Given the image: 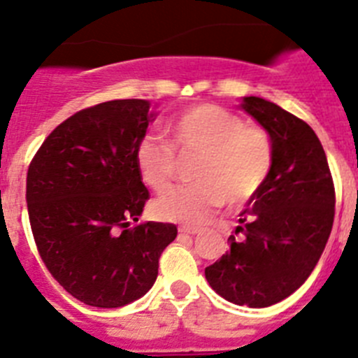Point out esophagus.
Here are the masks:
<instances>
[{
  "mask_svg": "<svg viewBox=\"0 0 358 358\" xmlns=\"http://www.w3.org/2000/svg\"><path fill=\"white\" fill-rule=\"evenodd\" d=\"M201 232V229H193V227H179V234H186V236H195Z\"/></svg>",
  "mask_w": 358,
  "mask_h": 358,
  "instance_id": "34e87169",
  "label": "esophagus"
}]
</instances>
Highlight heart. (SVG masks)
<instances>
[{
  "label": "heart",
  "instance_id": "obj_1",
  "mask_svg": "<svg viewBox=\"0 0 358 358\" xmlns=\"http://www.w3.org/2000/svg\"><path fill=\"white\" fill-rule=\"evenodd\" d=\"M170 143L181 156H201L192 188L173 189L154 202L162 220L185 225L206 224L218 208H241L255 199L273 165V145L259 126L216 104H196L166 124ZM134 162L142 181L156 193L172 188L176 156L163 142L143 138Z\"/></svg>",
  "mask_w": 358,
  "mask_h": 358
}]
</instances>
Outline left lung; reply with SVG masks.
Listing matches in <instances>:
<instances>
[{
    "label": "left lung",
    "mask_w": 358,
    "mask_h": 358,
    "mask_svg": "<svg viewBox=\"0 0 358 358\" xmlns=\"http://www.w3.org/2000/svg\"><path fill=\"white\" fill-rule=\"evenodd\" d=\"M247 111L270 134L273 165L266 182L239 213L241 239L206 268L209 286L236 306L270 307L293 294L316 268L334 224L329 162L307 122L262 97H243Z\"/></svg>",
    "instance_id": "1"
}]
</instances>
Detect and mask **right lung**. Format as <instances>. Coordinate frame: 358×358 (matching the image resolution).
<instances>
[{
	"label": "right lung",
	"instance_id": "right-lung-1",
	"mask_svg": "<svg viewBox=\"0 0 358 358\" xmlns=\"http://www.w3.org/2000/svg\"><path fill=\"white\" fill-rule=\"evenodd\" d=\"M156 119L145 99L87 108L44 140L26 179L42 261L67 293L101 309L142 298L157 277L173 224L138 222L149 199L134 152Z\"/></svg>",
	"mask_w": 358,
	"mask_h": 358
}]
</instances>
